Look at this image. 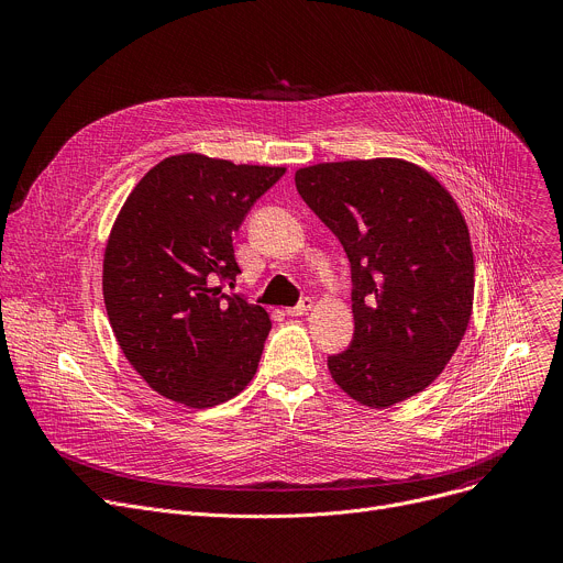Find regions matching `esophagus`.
<instances>
[{"mask_svg": "<svg viewBox=\"0 0 563 563\" xmlns=\"http://www.w3.org/2000/svg\"><path fill=\"white\" fill-rule=\"evenodd\" d=\"M311 307H313V300H311V298H302L296 307H287L285 313H287V316H302V313H307Z\"/></svg>", "mask_w": 563, "mask_h": 563, "instance_id": "esophagus-1", "label": "esophagus"}]
</instances>
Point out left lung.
I'll return each instance as SVG.
<instances>
[{
    "label": "left lung",
    "mask_w": 563,
    "mask_h": 563,
    "mask_svg": "<svg viewBox=\"0 0 563 563\" xmlns=\"http://www.w3.org/2000/svg\"><path fill=\"white\" fill-rule=\"evenodd\" d=\"M294 180L352 265L354 341L328 358L334 383L372 410L423 391L472 316L474 256L452 194L400 157L320 163Z\"/></svg>",
    "instance_id": "8db88e82"
}]
</instances>
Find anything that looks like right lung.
Listing matches in <instances>:
<instances>
[{
	"instance_id": "1",
	"label": "right lung",
	"mask_w": 563,
	"mask_h": 563,
	"mask_svg": "<svg viewBox=\"0 0 563 563\" xmlns=\"http://www.w3.org/2000/svg\"><path fill=\"white\" fill-rule=\"evenodd\" d=\"M283 174L180 153L124 200L104 250V305L126 361L159 396L205 410L254 378L269 313L211 283L240 274L233 233Z\"/></svg>"
}]
</instances>
